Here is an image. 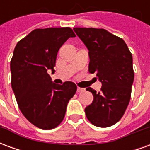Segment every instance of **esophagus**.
Returning a JSON list of instances; mask_svg holds the SVG:
<instances>
[{
  "instance_id": "34e87169",
  "label": "esophagus",
  "mask_w": 150,
  "mask_h": 150,
  "mask_svg": "<svg viewBox=\"0 0 150 150\" xmlns=\"http://www.w3.org/2000/svg\"><path fill=\"white\" fill-rule=\"evenodd\" d=\"M84 91H85L84 88H77V92H83Z\"/></svg>"
}]
</instances>
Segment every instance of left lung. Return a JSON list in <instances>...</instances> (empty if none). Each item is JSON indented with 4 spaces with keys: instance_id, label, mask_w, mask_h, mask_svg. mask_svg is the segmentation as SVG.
<instances>
[{
    "instance_id": "obj_1",
    "label": "left lung",
    "mask_w": 150,
    "mask_h": 150,
    "mask_svg": "<svg viewBox=\"0 0 150 150\" xmlns=\"http://www.w3.org/2000/svg\"><path fill=\"white\" fill-rule=\"evenodd\" d=\"M89 50L88 71L96 74L102 83L100 91L86 90L93 95V101L85 108L90 122L106 128L121 119L131 98L134 79L132 56L125 41L104 29H73Z\"/></svg>"
}]
</instances>
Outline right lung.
I'll use <instances>...</instances> for the list:
<instances>
[{"label": "right lung", "mask_w": 150, "mask_h": 150, "mask_svg": "<svg viewBox=\"0 0 150 150\" xmlns=\"http://www.w3.org/2000/svg\"><path fill=\"white\" fill-rule=\"evenodd\" d=\"M71 37L75 34L70 27L36 29L20 40L13 51L12 88L21 113L39 129L60 125L77 90L72 82L54 83L47 73L54 71L59 50Z\"/></svg>", "instance_id": "1"}]
</instances>
